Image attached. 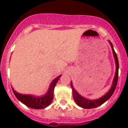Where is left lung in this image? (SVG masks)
<instances>
[{
  "instance_id": "obj_1",
  "label": "left lung",
  "mask_w": 128,
  "mask_h": 128,
  "mask_svg": "<svg viewBox=\"0 0 128 128\" xmlns=\"http://www.w3.org/2000/svg\"><path fill=\"white\" fill-rule=\"evenodd\" d=\"M108 42H109L111 46V47H112V49L113 54H114V58H115V65H116V71H115V77H114V80H113L112 86H111V88H110L109 91H108L106 94H105V95L102 96L101 98H99V99H94H94L90 100V99H86V98H84V97L81 96L80 94H79L78 92L75 90V88H74V86H73L72 82V81H71L70 86L72 90L73 98H74V100H75V102H76L77 104L79 106H80V107H81V108H86V109H90V108H96V107H98V106L104 103V102H106V100H108V99L111 98V96H112L114 91H115V88H116L118 77V66H118V58H117V54L115 53V50H114L112 44L110 42V41Z\"/></svg>"
}]
</instances>
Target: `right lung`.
I'll use <instances>...</instances> for the list:
<instances>
[{
	"label": "right lung",
	"instance_id": "add662e5",
	"mask_svg": "<svg viewBox=\"0 0 128 128\" xmlns=\"http://www.w3.org/2000/svg\"><path fill=\"white\" fill-rule=\"evenodd\" d=\"M61 76L62 75L59 76L57 78H55L50 83L46 94L43 96H40V97L32 96V95L22 94L16 92L12 88V86L11 88L16 98L25 105L34 109H44L51 103L53 99V96H54V87Z\"/></svg>",
	"mask_w": 128,
	"mask_h": 128
}]
</instances>
